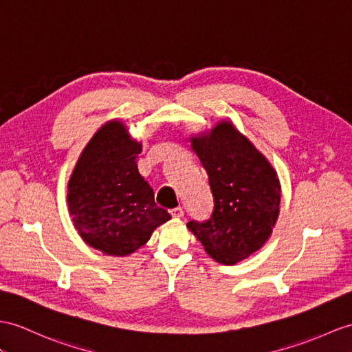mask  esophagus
Masks as SVG:
<instances>
[{
	"mask_svg": "<svg viewBox=\"0 0 352 352\" xmlns=\"http://www.w3.org/2000/svg\"><path fill=\"white\" fill-rule=\"evenodd\" d=\"M170 215L173 218H182L184 217V209L182 208H175L170 210Z\"/></svg>",
	"mask_w": 352,
	"mask_h": 352,
	"instance_id": "obj_1",
	"label": "esophagus"
}]
</instances>
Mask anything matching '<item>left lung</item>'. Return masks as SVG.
Returning <instances> with one entry per match:
<instances>
[{
	"instance_id": "obj_1",
	"label": "left lung",
	"mask_w": 352,
	"mask_h": 352,
	"mask_svg": "<svg viewBox=\"0 0 352 352\" xmlns=\"http://www.w3.org/2000/svg\"><path fill=\"white\" fill-rule=\"evenodd\" d=\"M191 148L209 176L213 210L209 219L186 227L204 251L222 264H236L267 241L279 215L276 171L231 122L191 139Z\"/></svg>"
}]
</instances>
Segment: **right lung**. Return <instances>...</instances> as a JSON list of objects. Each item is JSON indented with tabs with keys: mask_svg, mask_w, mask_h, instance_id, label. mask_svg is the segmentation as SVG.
Masks as SVG:
<instances>
[{
	"mask_svg": "<svg viewBox=\"0 0 352 352\" xmlns=\"http://www.w3.org/2000/svg\"><path fill=\"white\" fill-rule=\"evenodd\" d=\"M142 144L119 121L102 125L83 149L68 182V210L89 246L107 255H128L149 241L171 217L153 199L139 173Z\"/></svg>",
	"mask_w": 352,
	"mask_h": 352,
	"instance_id": "1",
	"label": "right lung"
}]
</instances>
